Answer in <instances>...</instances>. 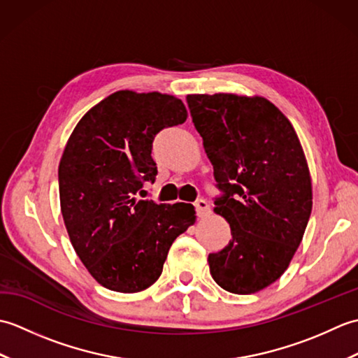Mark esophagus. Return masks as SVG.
Listing matches in <instances>:
<instances>
[{
  "mask_svg": "<svg viewBox=\"0 0 358 358\" xmlns=\"http://www.w3.org/2000/svg\"><path fill=\"white\" fill-rule=\"evenodd\" d=\"M194 206H195V209H196V215H199L200 218H201V217H206V215L209 214V212H210L209 203H208L206 200H203V199L196 200V201L194 203Z\"/></svg>",
  "mask_w": 358,
  "mask_h": 358,
  "instance_id": "esophagus-1",
  "label": "esophagus"
}]
</instances>
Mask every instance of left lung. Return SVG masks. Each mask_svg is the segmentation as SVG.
Wrapping results in <instances>:
<instances>
[{"instance_id":"1","label":"left lung","mask_w":358,"mask_h":358,"mask_svg":"<svg viewBox=\"0 0 358 358\" xmlns=\"http://www.w3.org/2000/svg\"><path fill=\"white\" fill-rule=\"evenodd\" d=\"M186 100L223 192L214 210L232 235L209 254L210 275L227 292H258L283 275L308 226L313 185L305 152L291 121L263 96Z\"/></svg>"}]
</instances>
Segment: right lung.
<instances>
[{"mask_svg": "<svg viewBox=\"0 0 358 358\" xmlns=\"http://www.w3.org/2000/svg\"><path fill=\"white\" fill-rule=\"evenodd\" d=\"M186 118L177 96L118 90L86 112L67 140L58 166L66 229L90 275L110 291L154 285L173 240L195 223L192 204L135 199L157 177L155 135Z\"/></svg>", "mask_w": 358, "mask_h": 358, "instance_id": "add662e5", "label": "right lung"}]
</instances>
